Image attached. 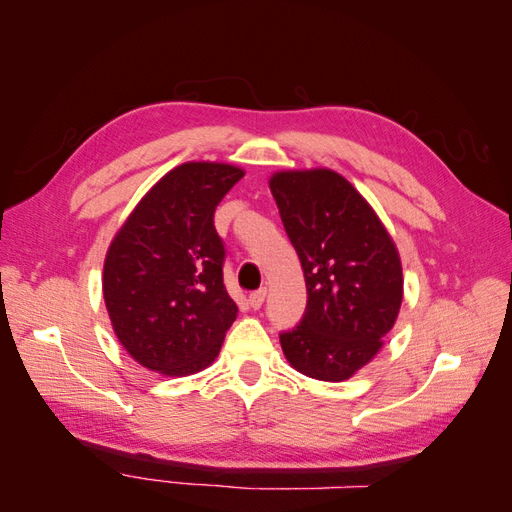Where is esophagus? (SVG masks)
Listing matches in <instances>:
<instances>
[{
	"instance_id": "esophagus-1",
	"label": "esophagus",
	"mask_w": 512,
	"mask_h": 512,
	"mask_svg": "<svg viewBox=\"0 0 512 512\" xmlns=\"http://www.w3.org/2000/svg\"><path fill=\"white\" fill-rule=\"evenodd\" d=\"M265 297H267V288H258L256 292L250 294V305H252L254 309H260L262 303H265Z\"/></svg>"
}]
</instances>
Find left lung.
Masks as SVG:
<instances>
[{
  "instance_id": "left-lung-1",
  "label": "left lung",
  "mask_w": 512,
  "mask_h": 512,
  "mask_svg": "<svg viewBox=\"0 0 512 512\" xmlns=\"http://www.w3.org/2000/svg\"><path fill=\"white\" fill-rule=\"evenodd\" d=\"M269 188L299 254L307 307L280 335L307 378L344 382L384 346L404 301L397 245L354 185L331 168L277 170Z\"/></svg>"
}]
</instances>
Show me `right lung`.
I'll return each mask as SVG.
<instances>
[{
	"instance_id": "obj_1",
	"label": "right lung",
	"mask_w": 512,
	"mask_h": 512,
	"mask_svg": "<svg viewBox=\"0 0 512 512\" xmlns=\"http://www.w3.org/2000/svg\"><path fill=\"white\" fill-rule=\"evenodd\" d=\"M245 170L183 162L138 200L115 232L102 294L119 344L156 374L183 378L220 354L237 303L224 286L215 207Z\"/></svg>"
}]
</instances>
